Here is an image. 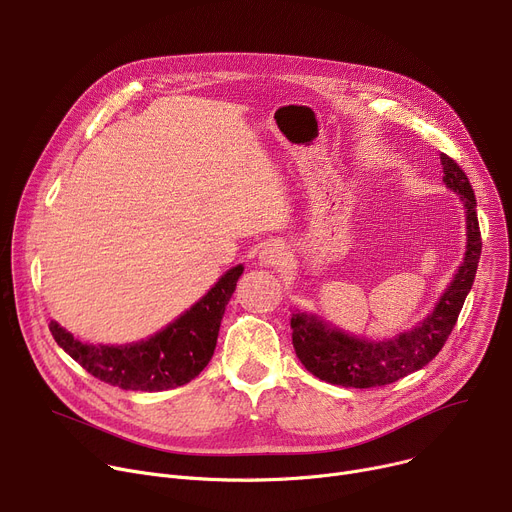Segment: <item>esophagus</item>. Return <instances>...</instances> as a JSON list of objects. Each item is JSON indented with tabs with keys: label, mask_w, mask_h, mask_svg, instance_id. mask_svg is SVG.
I'll return each mask as SVG.
<instances>
[{
	"label": "esophagus",
	"mask_w": 512,
	"mask_h": 512,
	"mask_svg": "<svg viewBox=\"0 0 512 512\" xmlns=\"http://www.w3.org/2000/svg\"><path fill=\"white\" fill-rule=\"evenodd\" d=\"M288 261V249L282 243H267L259 251V263L265 267H280Z\"/></svg>",
	"instance_id": "1"
}]
</instances>
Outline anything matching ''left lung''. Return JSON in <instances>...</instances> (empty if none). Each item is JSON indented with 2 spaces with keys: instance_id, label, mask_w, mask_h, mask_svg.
Instances as JSON below:
<instances>
[{
  "instance_id": "obj_1",
  "label": "left lung",
  "mask_w": 512,
  "mask_h": 512,
  "mask_svg": "<svg viewBox=\"0 0 512 512\" xmlns=\"http://www.w3.org/2000/svg\"><path fill=\"white\" fill-rule=\"evenodd\" d=\"M443 183L459 194L466 208L468 245L453 282L433 308L418 322V327L386 341H365L351 337L314 314L294 312L292 343L302 365L322 382L345 388H376L398 382L412 371L425 367L443 349L451 335L466 296L472 290L480 253L482 235L476 212V196L468 175L447 155L441 153Z\"/></svg>"
}]
</instances>
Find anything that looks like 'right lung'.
<instances>
[{
	"label": "right lung",
	"instance_id": "add662e5",
	"mask_svg": "<svg viewBox=\"0 0 512 512\" xmlns=\"http://www.w3.org/2000/svg\"><path fill=\"white\" fill-rule=\"evenodd\" d=\"M243 265L228 269L216 286L169 327L132 345H89L75 339L55 320L49 329L91 376L122 390L161 392L192 382L214 355L220 320L237 288Z\"/></svg>",
	"mask_w": 512,
	"mask_h": 512
}]
</instances>
